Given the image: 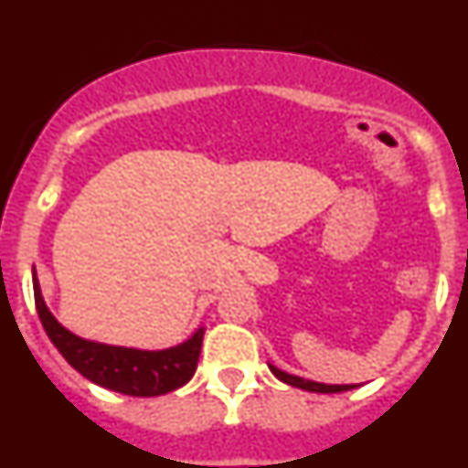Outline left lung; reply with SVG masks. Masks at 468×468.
<instances>
[{"label":"left lung","instance_id":"1","mask_svg":"<svg viewBox=\"0 0 468 468\" xmlns=\"http://www.w3.org/2000/svg\"><path fill=\"white\" fill-rule=\"evenodd\" d=\"M270 367H271V373H274L281 382L291 384V387H297V388H304V391H316V394H337V391H349V388H354V384L309 382V379H302V378H295V375L283 373V370H279V367H274V366H270Z\"/></svg>","mask_w":468,"mask_h":468}]
</instances>
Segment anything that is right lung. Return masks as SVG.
<instances>
[{"instance_id": "1", "label": "right lung", "mask_w": 468, "mask_h": 468, "mask_svg": "<svg viewBox=\"0 0 468 468\" xmlns=\"http://www.w3.org/2000/svg\"><path fill=\"white\" fill-rule=\"evenodd\" d=\"M35 304L48 340L63 354L65 361L90 382L126 396H161L183 387L197 370L204 328L183 345L164 351H140L126 346H107L81 340L58 324L44 304L35 279Z\"/></svg>"}]
</instances>
